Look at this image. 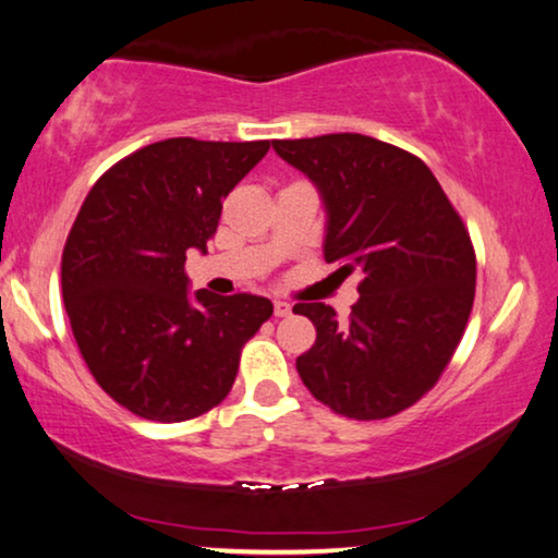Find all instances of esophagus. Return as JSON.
Listing matches in <instances>:
<instances>
[{"mask_svg": "<svg viewBox=\"0 0 558 558\" xmlns=\"http://www.w3.org/2000/svg\"><path fill=\"white\" fill-rule=\"evenodd\" d=\"M272 311H276V318H288L293 307H290V303H286V301H276L272 303Z\"/></svg>", "mask_w": 558, "mask_h": 558, "instance_id": "1", "label": "esophagus"}]
</instances>
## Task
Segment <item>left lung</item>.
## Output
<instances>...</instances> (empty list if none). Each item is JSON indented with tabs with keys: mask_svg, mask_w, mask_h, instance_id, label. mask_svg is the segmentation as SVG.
I'll return each mask as SVG.
<instances>
[{
	"mask_svg": "<svg viewBox=\"0 0 558 558\" xmlns=\"http://www.w3.org/2000/svg\"><path fill=\"white\" fill-rule=\"evenodd\" d=\"M328 207L326 260L361 272L359 303L340 323L326 303H298L318 338L295 361L305 388L345 418L380 421L438 384L476 295V253L428 165L409 149L338 132L276 140Z\"/></svg>",
	"mask_w": 558,
	"mask_h": 558,
	"instance_id": "8db88e82",
	"label": "left lung"
}]
</instances>
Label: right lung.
I'll list each match as a JSON object with an SVG mask.
<instances>
[{
  "instance_id": "obj_1",
  "label": "right lung",
  "mask_w": 558,
  "mask_h": 558,
  "mask_svg": "<svg viewBox=\"0 0 558 558\" xmlns=\"http://www.w3.org/2000/svg\"><path fill=\"white\" fill-rule=\"evenodd\" d=\"M270 140L170 137L114 162L82 203L62 251L72 336L99 388L147 421L197 418L230 393L240 353L272 315L251 293L187 295L222 199Z\"/></svg>"
}]
</instances>
